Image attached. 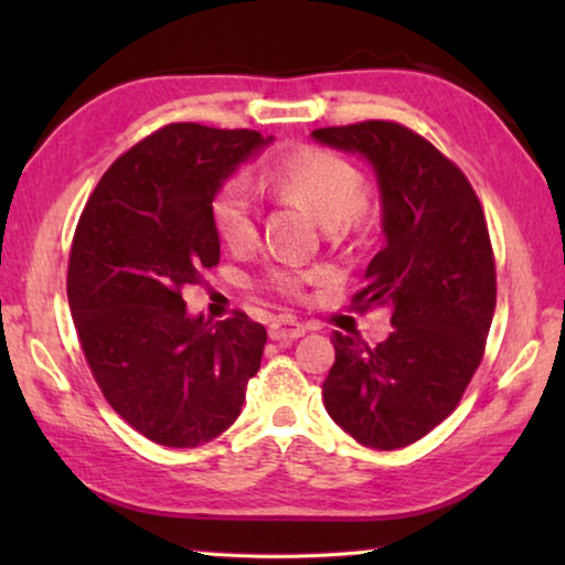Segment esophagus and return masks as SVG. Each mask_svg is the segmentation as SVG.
<instances>
[{
    "label": "esophagus",
    "instance_id": "34e87169",
    "mask_svg": "<svg viewBox=\"0 0 565 565\" xmlns=\"http://www.w3.org/2000/svg\"><path fill=\"white\" fill-rule=\"evenodd\" d=\"M306 333V327L294 319H279L269 327V337L274 341H294Z\"/></svg>",
    "mask_w": 565,
    "mask_h": 565
}]
</instances>
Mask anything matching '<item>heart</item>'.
I'll return each instance as SVG.
<instances>
[{
    "instance_id": "1",
    "label": "heart",
    "mask_w": 565,
    "mask_h": 565,
    "mask_svg": "<svg viewBox=\"0 0 565 565\" xmlns=\"http://www.w3.org/2000/svg\"><path fill=\"white\" fill-rule=\"evenodd\" d=\"M266 184L276 196L309 209L331 234H347L369 216V196L363 191L361 171L329 149L303 147L281 157L266 174ZM209 216H212L216 236L234 252H242L256 242L259 212L244 179H226L214 191ZM319 279H323V269L269 266L264 269L259 284L289 299H301L306 286Z\"/></svg>"
}]
</instances>
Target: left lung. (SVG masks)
Returning <instances> with one entry per match:
<instances>
[{
    "mask_svg": "<svg viewBox=\"0 0 565 565\" xmlns=\"http://www.w3.org/2000/svg\"><path fill=\"white\" fill-rule=\"evenodd\" d=\"M311 137L359 151L376 171L386 246L351 309L386 306L394 323L376 347L333 331L323 406L359 444L394 451L434 431L481 366L495 309L489 226L463 171L404 124L369 119Z\"/></svg>",
    "mask_w": 565,
    "mask_h": 565,
    "instance_id": "8db88e82",
    "label": "left lung"
}]
</instances>
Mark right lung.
<instances>
[{
	"label": "right lung",
	"mask_w": 565,
	"mask_h": 565,
	"mask_svg": "<svg viewBox=\"0 0 565 565\" xmlns=\"http://www.w3.org/2000/svg\"><path fill=\"white\" fill-rule=\"evenodd\" d=\"M252 129L167 124L104 171L72 238L66 296L109 406L149 441L194 448L242 414L266 329L191 319L184 294L218 264L214 191L269 145Z\"/></svg>",
	"instance_id": "obj_1"
}]
</instances>
